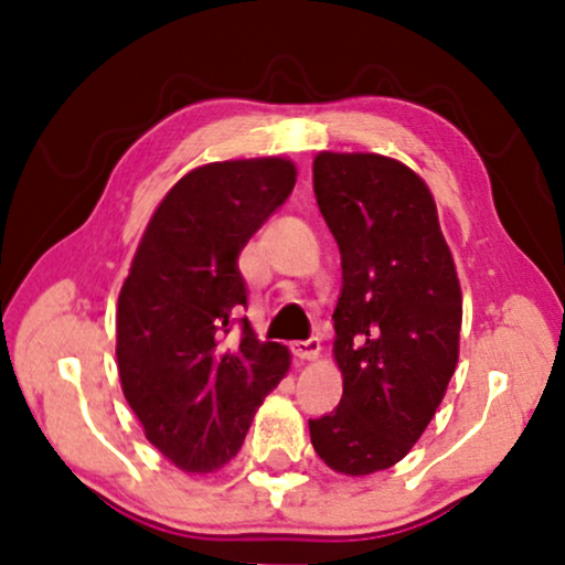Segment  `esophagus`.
I'll use <instances>...</instances> for the list:
<instances>
[{"label": "esophagus", "instance_id": "1", "mask_svg": "<svg viewBox=\"0 0 565 565\" xmlns=\"http://www.w3.org/2000/svg\"><path fill=\"white\" fill-rule=\"evenodd\" d=\"M290 350L298 360H316L321 354V342L316 337H311V339H306V342H296Z\"/></svg>", "mask_w": 565, "mask_h": 565}]
</instances>
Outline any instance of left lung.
I'll return each mask as SVG.
<instances>
[{
  "instance_id": "8db88e82",
  "label": "left lung",
  "mask_w": 565,
  "mask_h": 565,
  "mask_svg": "<svg viewBox=\"0 0 565 565\" xmlns=\"http://www.w3.org/2000/svg\"><path fill=\"white\" fill-rule=\"evenodd\" d=\"M319 211L342 254L334 358L342 401L308 419L337 473L396 466L435 416L458 365L460 282L427 184L381 153L313 159Z\"/></svg>"
}]
</instances>
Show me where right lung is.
Returning <instances> with one entry per match:
<instances>
[{
    "label": "right lung",
    "mask_w": 565,
    "mask_h": 565,
    "mask_svg": "<svg viewBox=\"0 0 565 565\" xmlns=\"http://www.w3.org/2000/svg\"><path fill=\"white\" fill-rule=\"evenodd\" d=\"M296 188L292 161H213L184 174L143 231L118 298V370L146 439L188 473L242 447L290 352L259 342L238 254ZM234 326L239 339L228 340Z\"/></svg>",
    "instance_id": "right-lung-1"
}]
</instances>
